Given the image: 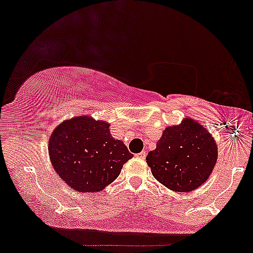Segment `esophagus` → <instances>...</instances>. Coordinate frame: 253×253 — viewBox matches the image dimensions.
Instances as JSON below:
<instances>
[{
  "instance_id": "34e87169",
  "label": "esophagus",
  "mask_w": 253,
  "mask_h": 253,
  "mask_svg": "<svg viewBox=\"0 0 253 253\" xmlns=\"http://www.w3.org/2000/svg\"><path fill=\"white\" fill-rule=\"evenodd\" d=\"M136 157H138V158H140V159H145V157H146V151H141L140 153H138V155H135Z\"/></svg>"
}]
</instances>
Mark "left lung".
<instances>
[{"label": "left lung", "mask_w": 253, "mask_h": 253, "mask_svg": "<svg viewBox=\"0 0 253 253\" xmlns=\"http://www.w3.org/2000/svg\"><path fill=\"white\" fill-rule=\"evenodd\" d=\"M217 161V146L207 127L190 118L168 126L146 163L159 183L178 193L197 189L208 179Z\"/></svg>", "instance_id": "obj_1"}]
</instances>
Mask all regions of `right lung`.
I'll list each match as a JSON object with an SVG mask.
<instances>
[{
	"label": "right lung",
	"instance_id": "1",
	"mask_svg": "<svg viewBox=\"0 0 253 253\" xmlns=\"http://www.w3.org/2000/svg\"><path fill=\"white\" fill-rule=\"evenodd\" d=\"M110 125L89 115L64 120L48 139V156L57 175L72 190L97 193L118 178L132 158Z\"/></svg>",
	"mask_w": 253,
	"mask_h": 253
}]
</instances>
